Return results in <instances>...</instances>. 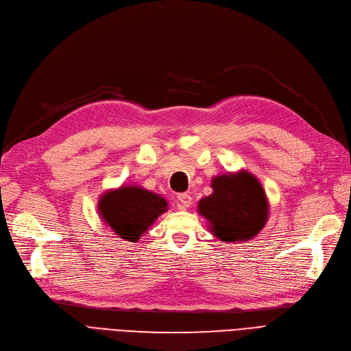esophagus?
Listing matches in <instances>:
<instances>
[{"instance_id": "obj_1", "label": "esophagus", "mask_w": 351, "mask_h": 351, "mask_svg": "<svg viewBox=\"0 0 351 351\" xmlns=\"http://www.w3.org/2000/svg\"><path fill=\"white\" fill-rule=\"evenodd\" d=\"M178 202L180 208H189L192 204V197L188 193H179L178 195Z\"/></svg>"}]
</instances>
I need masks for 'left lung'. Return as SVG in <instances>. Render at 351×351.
I'll return each mask as SVG.
<instances>
[{
    "label": "left lung",
    "instance_id": "8db88e82",
    "mask_svg": "<svg viewBox=\"0 0 351 351\" xmlns=\"http://www.w3.org/2000/svg\"><path fill=\"white\" fill-rule=\"evenodd\" d=\"M213 193L200 199L197 210L210 223V232L226 243L250 241L267 220L265 191L249 172L220 175L212 180Z\"/></svg>",
    "mask_w": 351,
    "mask_h": 351
}]
</instances>
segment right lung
<instances>
[{
    "instance_id": "add662e5",
    "label": "right lung",
    "mask_w": 351,
    "mask_h": 351,
    "mask_svg": "<svg viewBox=\"0 0 351 351\" xmlns=\"http://www.w3.org/2000/svg\"><path fill=\"white\" fill-rule=\"evenodd\" d=\"M98 209L104 222L121 239L136 242L158 216L168 210V204L143 188L122 186L102 195Z\"/></svg>"
}]
</instances>
